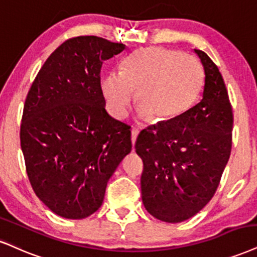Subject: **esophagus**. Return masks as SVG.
Returning <instances> with one entry per match:
<instances>
[{
	"label": "esophagus",
	"mask_w": 257,
	"mask_h": 257,
	"mask_svg": "<svg viewBox=\"0 0 257 257\" xmlns=\"http://www.w3.org/2000/svg\"><path fill=\"white\" fill-rule=\"evenodd\" d=\"M137 136H138L137 130H132V131H131V142H132V147H134V148H135L136 141H137Z\"/></svg>",
	"instance_id": "34e87169"
}]
</instances>
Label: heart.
<instances>
[{
  "mask_svg": "<svg viewBox=\"0 0 257 257\" xmlns=\"http://www.w3.org/2000/svg\"><path fill=\"white\" fill-rule=\"evenodd\" d=\"M204 70L191 55L147 47L128 57L121 70H108L100 81L107 109L116 119L127 114L135 97L138 116L169 121L186 112L200 93Z\"/></svg>",
  "mask_w": 257,
  "mask_h": 257,
  "instance_id": "obj_1",
  "label": "heart"
}]
</instances>
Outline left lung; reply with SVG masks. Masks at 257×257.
<instances>
[{"mask_svg":"<svg viewBox=\"0 0 257 257\" xmlns=\"http://www.w3.org/2000/svg\"><path fill=\"white\" fill-rule=\"evenodd\" d=\"M204 66L202 99L177 118L143 130L136 153L143 158L142 200L151 216L180 223L202 210L229 161L232 108L217 65L194 50Z\"/></svg>","mask_w":257,"mask_h":257,"instance_id":"1","label":"left lung"}]
</instances>
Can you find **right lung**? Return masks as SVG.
Listing matches in <instances>:
<instances>
[{
	"mask_svg": "<svg viewBox=\"0 0 257 257\" xmlns=\"http://www.w3.org/2000/svg\"><path fill=\"white\" fill-rule=\"evenodd\" d=\"M126 45L95 36L63 43L28 91L21 149L38 198L68 219L102 205L107 183L131 153V131L107 113L100 88L102 63Z\"/></svg>",
	"mask_w": 257,
	"mask_h": 257,
	"instance_id": "add662e5",
	"label": "right lung"
}]
</instances>
